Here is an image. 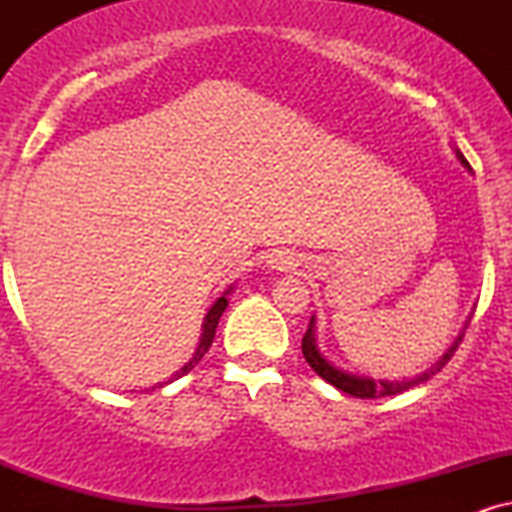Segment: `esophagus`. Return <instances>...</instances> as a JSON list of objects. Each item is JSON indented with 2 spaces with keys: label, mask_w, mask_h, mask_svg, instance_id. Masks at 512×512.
<instances>
[{
  "label": "esophagus",
  "mask_w": 512,
  "mask_h": 512,
  "mask_svg": "<svg viewBox=\"0 0 512 512\" xmlns=\"http://www.w3.org/2000/svg\"><path fill=\"white\" fill-rule=\"evenodd\" d=\"M296 264H298V260L293 257V252H274V255L269 257L267 267L276 269V272H286V269H293Z\"/></svg>",
  "instance_id": "1"
}]
</instances>
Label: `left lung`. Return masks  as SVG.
<instances>
[{
    "label": "left lung",
    "mask_w": 512,
    "mask_h": 512,
    "mask_svg": "<svg viewBox=\"0 0 512 512\" xmlns=\"http://www.w3.org/2000/svg\"><path fill=\"white\" fill-rule=\"evenodd\" d=\"M455 156H457V161H460L464 168L472 170V168H469L467 158L462 156L460 149H455ZM467 325H469V320L464 322L462 332L457 334V339L450 344V349L445 351V354L440 356L431 368L424 370V373L416 375V378H411V380H375V378H366V375H354V373H346V370H342V368H337V366H334V363H330L325 356L320 354V349H317V344H315V317H310V325H308V332H305V337H303L301 349H303L305 361H308V366L313 368L322 380H327V383L337 387V390L346 392V395H354L358 399L390 397V395H399V392H407L409 387H416V385L426 383V380L431 378V375H436L438 370L443 368L445 363H448L450 358H452V354H455V351H457V346H460V342H462Z\"/></svg>",
    "instance_id": "1"
}]
</instances>
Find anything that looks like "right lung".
Listing matches in <instances>:
<instances>
[{"label":"right lung","mask_w":512,"mask_h":512,"mask_svg":"<svg viewBox=\"0 0 512 512\" xmlns=\"http://www.w3.org/2000/svg\"><path fill=\"white\" fill-rule=\"evenodd\" d=\"M233 289V286H231ZM231 289L228 291H223V296L219 298V301H216L214 305H211L209 308V313H207V317H204V325H202V339H199V346L195 349V354H192V358L190 361L185 363V366H182L178 373L173 375V378L168 380V383H173V380H178V378H182V375H187L190 373L192 368L197 366L199 361H202L204 358V354H207L209 351V346H211V342H214V334H216V325H219V320H221V315H223V310H226V305H228V293H231ZM154 387H163V383H158V385H154ZM154 387H151V390H154Z\"/></svg>","instance_id":"obj_1"}]
</instances>
